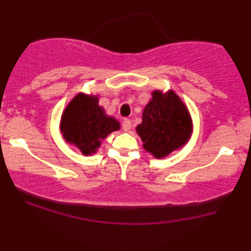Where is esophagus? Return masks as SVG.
I'll return each mask as SVG.
<instances>
[{
    "mask_svg": "<svg viewBox=\"0 0 251 251\" xmlns=\"http://www.w3.org/2000/svg\"><path fill=\"white\" fill-rule=\"evenodd\" d=\"M123 129L124 131H129L131 129V120L129 119H124L123 120Z\"/></svg>",
    "mask_w": 251,
    "mask_h": 251,
    "instance_id": "34e87169",
    "label": "esophagus"
}]
</instances>
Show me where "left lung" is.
<instances>
[{
  "instance_id": "obj_1",
  "label": "left lung",
  "mask_w": 251,
  "mask_h": 251,
  "mask_svg": "<svg viewBox=\"0 0 251 251\" xmlns=\"http://www.w3.org/2000/svg\"><path fill=\"white\" fill-rule=\"evenodd\" d=\"M135 127L143 148L155 158H164L186 145L192 134V119L186 105L172 89H155Z\"/></svg>"
}]
</instances>
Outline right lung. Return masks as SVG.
<instances>
[{
    "mask_svg": "<svg viewBox=\"0 0 251 251\" xmlns=\"http://www.w3.org/2000/svg\"><path fill=\"white\" fill-rule=\"evenodd\" d=\"M119 128L120 123L106 114L98 96L85 93H77L71 100L60 120L63 139L85 155L96 153L101 140Z\"/></svg>",
    "mask_w": 251,
    "mask_h": 251,
    "instance_id": "1",
    "label": "right lung"
}]
</instances>
